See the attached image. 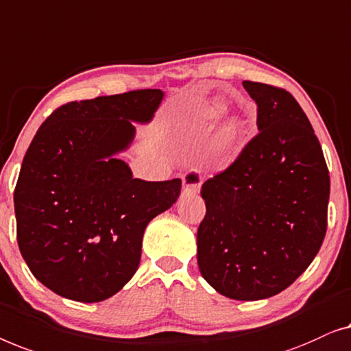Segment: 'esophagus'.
I'll use <instances>...</instances> for the list:
<instances>
[{
    "label": "esophagus",
    "mask_w": 351,
    "mask_h": 351,
    "mask_svg": "<svg viewBox=\"0 0 351 351\" xmlns=\"http://www.w3.org/2000/svg\"><path fill=\"white\" fill-rule=\"evenodd\" d=\"M202 175L197 170H189L182 175V192L187 195H194L200 191Z\"/></svg>",
    "instance_id": "1"
}]
</instances>
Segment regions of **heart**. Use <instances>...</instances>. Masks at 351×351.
I'll list each match as a JSON object with an SVG mask.
<instances>
[{"label": "heart", "mask_w": 351, "mask_h": 351, "mask_svg": "<svg viewBox=\"0 0 351 351\" xmlns=\"http://www.w3.org/2000/svg\"><path fill=\"white\" fill-rule=\"evenodd\" d=\"M226 114V106L219 101H208L202 105L199 110L194 112L192 119L189 122V128L195 135H204L208 130L213 128L216 122L223 119ZM241 141V125L239 121H230L223 127L219 132L218 138H216L213 146V154L219 162H229L235 152L239 151Z\"/></svg>", "instance_id": "heart-1"}]
</instances>
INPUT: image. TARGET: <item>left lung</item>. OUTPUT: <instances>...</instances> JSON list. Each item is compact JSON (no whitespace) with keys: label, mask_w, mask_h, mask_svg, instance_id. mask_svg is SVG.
Returning a JSON list of instances; mask_svg holds the SVG:
<instances>
[{"label":"left lung","mask_w":351,"mask_h":351,"mask_svg":"<svg viewBox=\"0 0 351 351\" xmlns=\"http://www.w3.org/2000/svg\"><path fill=\"white\" fill-rule=\"evenodd\" d=\"M258 135L202 184L200 274L219 294L259 300L305 272L328 229L329 170L308 117L285 88L243 81Z\"/></svg>","instance_id":"obj_1"}]
</instances>
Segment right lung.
<instances>
[{"instance_id":"add662e5","label":"right lung","mask_w":351,"mask_h":351,"mask_svg":"<svg viewBox=\"0 0 351 351\" xmlns=\"http://www.w3.org/2000/svg\"><path fill=\"white\" fill-rule=\"evenodd\" d=\"M164 92L141 88L58 106L34 135L14 189L17 243L32 274L62 298L100 302L138 270L152 218L180 197L181 180L132 176L124 151Z\"/></svg>"}]
</instances>
